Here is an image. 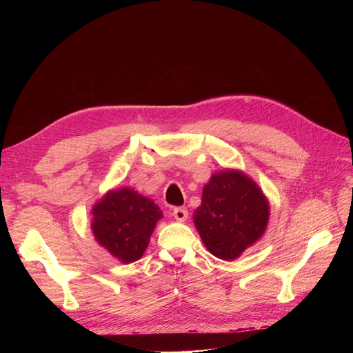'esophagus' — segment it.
I'll use <instances>...</instances> for the list:
<instances>
[{"label":"esophagus","mask_w":353,"mask_h":353,"mask_svg":"<svg viewBox=\"0 0 353 353\" xmlns=\"http://www.w3.org/2000/svg\"><path fill=\"white\" fill-rule=\"evenodd\" d=\"M174 216H175L176 221L184 222L187 219V216H188V212L184 208H175L174 209Z\"/></svg>","instance_id":"obj_1"}]
</instances>
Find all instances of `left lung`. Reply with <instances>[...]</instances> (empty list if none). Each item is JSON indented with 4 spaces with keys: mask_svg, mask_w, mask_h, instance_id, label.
I'll return each instance as SVG.
<instances>
[{
    "mask_svg": "<svg viewBox=\"0 0 353 353\" xmlns=\"http://www.w3.org/2000/svg\"><path fill=\"white\" fill-rule=\"evenodd\" d=\"M268 216V201L259 187L239 170H222L203 188L193 219L208 250L231 261L262 237Z\"/></svg>",
    "mask_w": 353,
    "mask_h": 353,
    "instance_id": "1",
    "label": "left lung"
}]
</instances>
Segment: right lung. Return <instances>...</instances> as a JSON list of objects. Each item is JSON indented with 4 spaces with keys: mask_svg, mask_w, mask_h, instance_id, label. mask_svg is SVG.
<instances>
[{
    "mask_svg": "<svg viewBox=\"0 0 353 353\" xmlns=\"http://www.w3.org/2000/svg\"><path fill=\"white\" fill-rule=\"evenodd\" d=\"M92 232L104 249L123 263L145 252L162 210L131 188L113 190L92 209Z\"/></svg>",
    "mask_w": 353,
    "mask_h": 353,
    "instance_id": "obj_1",
    "label": "right lung"
}]
</instances>
